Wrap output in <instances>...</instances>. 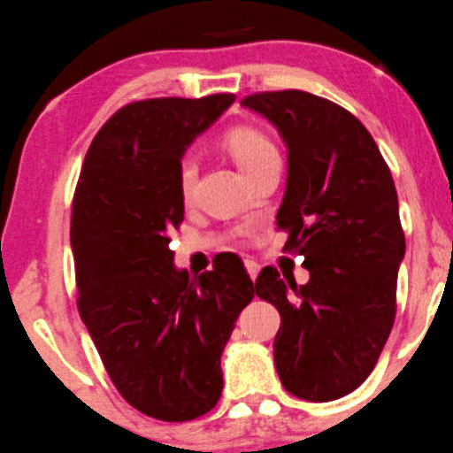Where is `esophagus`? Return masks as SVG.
Segmentation results:
<instances>
[{"label":"esophagus","instance_id":"obj_1","mask_svg":"<svg viewBox=\"0 0 453 453\" xmlns=\"http://www.w3.org/2000/svg\"><path fill=\"white\" fill-rule=\"evenodd\" d=\"M245 269H247V273H250V278L251 280H256L258 278V271H260V266L254 263V260H245Z\"/></svg>","mask_w":453,"mask_h":453}]
</instances>
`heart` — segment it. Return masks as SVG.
<instances>
[{
	"instance_id": "1",
	"label": "heart",
	"mask_w": 453,
	"mask_h": 453,
	"mask_svg": "<svg viewBox=\"0 0 453 453\" xmlns=\"http://www.w3.org/2000/svg\"><path fill=\"white\" fill-rule=\"evenodd\" d=\"M223 145H226V150L230 151L234 163L239 165V169L245 175H250L251 171L258 169L266 160L278 156L273 142L254 127H232L223 136ZM195 178H197V163L190 156H184L178 165V188L182 199H190Z\"/></svg>"
}]
</instances>
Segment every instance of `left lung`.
Listing matches in <instances>:
<instances>
[{
	"label": "left lung",
	"mask_w": 453,
	"mask_h": 453,
	"mask_svg": "<svg viewBox=\"0 0 453 453\" xmlns=\"http://www.w3.org/2000/svg\"><path fill=\"white\" fill-rule=\"evenodd\" d=\"M278 127L288 175L278 227L303 256L306 284L265 266L256 295L278 308L273 358L284 388L332 402L369 378L395 321L397 271L406 254L393 175L351 112L303 90L242 99Z\"/></svg>",
	"instance_id": "8db88e82"
}]
</instances>
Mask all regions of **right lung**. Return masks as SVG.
<instances>
[{"label": "right lung", "mask_w": 453, "mask_h": 453, "mask_svg": "<svg viewBox=\"0 0 453 453\" xmlns=\"http://www.w3.org/2000/svg\"><path fill=\"white\" fill-rule=\"evenodd\" d=\"M234 95L123 106L90 142L71 211L78 311L130 406L190 421L221 397V354L254 299L241 260L190 278L169 242L184 219L178 165Z\"/></svg>", "instance_id": "obj_1"}]
</instances>
